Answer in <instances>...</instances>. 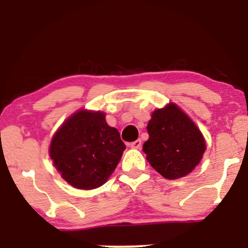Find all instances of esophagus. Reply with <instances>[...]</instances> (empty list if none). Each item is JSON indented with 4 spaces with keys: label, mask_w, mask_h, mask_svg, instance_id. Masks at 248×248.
<instances>
[{
    "label": "esophagus",
    "mask_w": 248,
    "mask_h": 248,
    "mask_svg": "<svg viewBox=\"0 0 248 248\" xmlns=\"http://www.w3.org/2000/svg\"><path fill=\"white\" fill-rule=\"evenodd\" d=\"M130 147L133 148V149H140L141 148V140H140V139H139V140H137V141H134V142H131Z\"/></svg>",
    "instance_id": "1"
}]
</instances>
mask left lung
I'll use <instances>...</instances> for the list:
<instances>
[{"instance_id": "obj_1", "label": "left lung", "mask_w": 248, "mask_h": 248, "mask_svg": "<svg viewBox=\"0 0 248 248\" xmlns=\"http://www.w3.org/2000/svg\"><path fill=\"white\" fill-rule=\"evenodd\" d=\"M147 130L143 152L152 168L165 178L184 177L201 161L205 151L203 135L175 104L155 110Z\"/></svg>"}]
</instances>
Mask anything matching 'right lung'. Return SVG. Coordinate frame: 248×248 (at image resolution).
Returning a JSON list of instances; mask_svg holds the SVG:
<instances>
[{"label": "right lung", "instance_id": "obj_1", "mask_svg": "<svg viewBox=\"0 0 248 248\" xmlns=\"http://www.w3.org/2000/svg\"><path fill=\"white\" fill-rule=\"evenodd\" d=\"M125 148L118 131L106 123L104 113L80 110L54 135L49 155L69 184L93 189L106 183Z\"/></svg>", "mask_w": 248, "mask_h": 248}]
</instances>
